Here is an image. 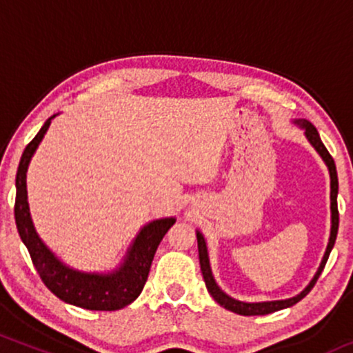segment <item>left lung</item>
I'll use <instances>...</instances> for the list:
<instances>
[{"mask_svg":"<svg viewBox=\"0 0 353 353\" xmlns=\"http://www.w3.org/2000/svg\"><path fill=\"white\" fill-rule=\"evenodd\" d=\"M295 124L301 125L302 129H305V137L309 139V143L314 145L315 151L320 154V157L323 159V163L327 164L330 172V212H332V228H330V239H329V245H327L325 254H323L322 262H320V267L317 270V274L314 275L309 285L302 290L301 294L295 295V297L285 299V301H270V302H241L236 301V299L229 297L228 294L222 292L221 287L217 285L216 281L212 277V270H210L209 265V255H208V245H205L204 236L197 230V249H199V262H201V270L202 275H204V282L205 287H208L209 294L212 295L214 301H216L219 305H222L224 309H228L230 312H236L239 315H267V314H272V312L287 309V307H292L297 303L299 301H302L307 294L310 292L312 287L315 285L317 279L322 274L323 267L327 264V259H329L332 247L335 244V239H337V232H339V209H337V194H339V179H337V168H335L334 163V157L330 156L327 148L323 145L322 139H320L317 129L315 125L309 123L305 119H295Z\"/></svg>","mask_w":353,"mask_h":353,"instance_id":"8db88e82","label":"left lung"}]
</instances>
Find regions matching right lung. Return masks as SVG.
I'll use <instances>...</instances> for the list:
<instances>
[{"instance_id": "obj_1", "label": "right lung", "mask_w": 353, "mask_h": 353, "mask_svg": "<svg viewBox=\"0 0 353 353\" xmlns=\"http://www.w3.org/2000/svg\"><path fill=\"white\" fill-rule=\"evenodd\" d=\"M56 116V114H54ZM51 116L39 129L34 139L24 149L16 172V202L14 219L19 237L28 247L31 261L38 270L44 285L61 301L72 303L88 310H119L129 305L143 292L148 281L154 254L172 224L174 217L157 219L141 229L134 239V244L128 250L124 262L111 274H88L64 265L54 254L44 245L36 234L30 216L26 190V171L31 157L50 128Z\"/></svg>"}]
</instances>
